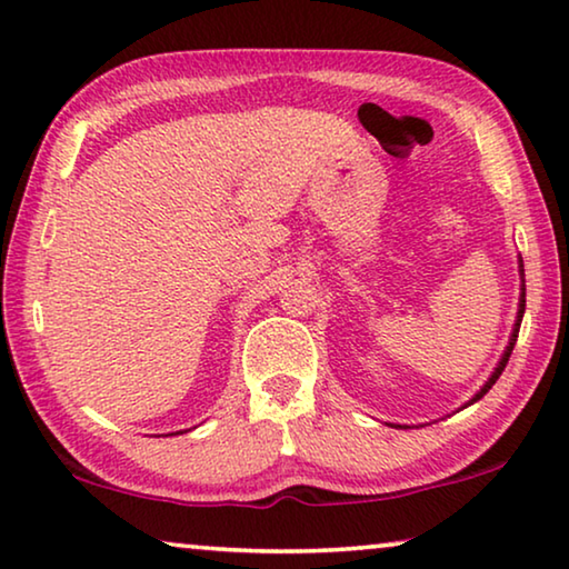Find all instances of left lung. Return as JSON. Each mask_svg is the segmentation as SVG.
<instances>
[{"mask_svg": "<svg viewBox=\"0 0 569 569\" xmlns=\"http://www.w3.org/2000/svg\"><path fill=\"white\" fill-rule=\"evenodd\" d=\"M519 273H521V296H519V313H516V325H513L511 339H508V347H506V352H503L501 362H498V368L493 370V376H490V378L486 380V386H482L480 391L472 396V401H470V403L480 401V398L486 396V393L490 391V388H493V383H496L498 378H501V372H503V368H506V362H508V358H511V352H513L516 337H519V327H521V319H523V309H527V283H523V260H519ZM470 403H465V406H470ZM465 406H462V409H465ZM396 429H406V427H401V423H396Z\"/></svg>", "mask_w": 569, "mask_h": 569, "instance_id": "left-lung-1", "label": "left lung"}]
</instances>
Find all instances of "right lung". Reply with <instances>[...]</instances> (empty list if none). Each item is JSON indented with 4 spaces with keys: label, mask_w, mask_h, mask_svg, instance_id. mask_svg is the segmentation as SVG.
Returning a JSON list of instances; mask_svg holds the SVG:
<instances>
[{
    "label": "right lung",
    "mask_w": 569,
    "mask_h": 569,
    "mask_svg": "<svg viewBox=\"0 0 569 569\" xmlns=\"http://www.w3.org/2000/svg\"><path fill=\"white\" fill-rule=\"evenodd\" d=\"M176 435H178V431H176Z\"/></svg>",
    "instance_id": "right-lung-1"
}]
</instances>
